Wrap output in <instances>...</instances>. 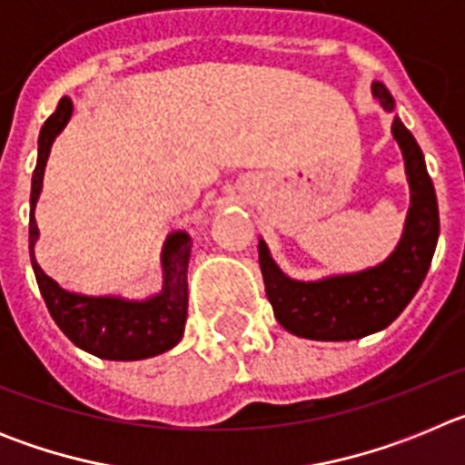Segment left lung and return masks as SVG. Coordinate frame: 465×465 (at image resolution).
<instances>
[{
  "instance_id": "1",
  "label": "left lung",
  "mask_w": 465,
  "mask_h": 465,
  "mask_svg": "<svg viewBox=\"0 0 465 465\" xmlns=\"http://www.w3.org/2000/svg\"><path fill=\"white\" fill-rule=\"evenodd\" d=\"M372 94L386 111H393L396 102L384 84L375 81ZM391 133L405 160L410 212L396 252L384 262L361 272L298 282L279 270L268 244L258 240V261L270 305L277 322L298 338L342 342L381 331L396 322L429 272L440 235L435 188L417 139L398 116Z\"/></svg>"
}]
</instances>
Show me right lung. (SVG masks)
I'll list each match as a JSON object with an SVG mask.
<instances>
[{"instance_id": "1", "label": "right lung", "mask_w": 465, "mask_h": 465, "mask_svg": "<svg viewBox=\"0 0 465 465\" xmlns=\"http://www.w3.org/2000/svg\"><path fill=\"white\" fill-rule=\"evenodd\" d=\"M74 104L63 97L57 109L44 123L39 133V155L32 174L30 193V258L39 291L46 300L53 322L60 331L88 354L109 361H139L158 356L183 338L188 314V258L191 235L176 230L163 246V291L146 300H125L121 295H84L64 291L55 279L39 268L35 244L39 228L35 207L39 200L44 170L55 137L72 118Z\"/></svg>"}]
</instances>
